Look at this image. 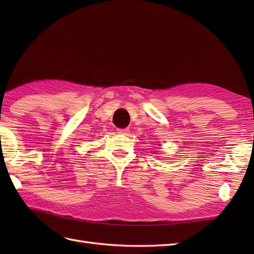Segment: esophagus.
Segmentation results:
<instances>
[{"instance_id":"esophagus-1","label":"esophagus","mask_w":254,"mask_h":254,"mask_svg":"<svg viewBox=\"0 0 254 254\" xmlns=\"http://www.w3.org/2000/svg\"><path fill=\"white\" fill-rule=\"evenodd\" d=\"M118 133L119 134H123V135H127L128 133V128H118Z\"/></svg>"}]
</instances>
